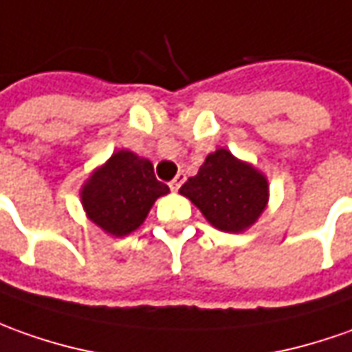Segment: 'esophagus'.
Here are the masks:
<instances>
[{"instance_id":"esophagus-1","label":"esophagus","mask_w":352,"mask_h":352,"mask_svg":"<svg viewBox=\"0 0 352 352\" xmlns=\"http://www.w3.org/2000/svg\"><path fill=\"white\" fill-rule=\"evenodd\" d=\"M185 179H186L185 173H177L175 179H173V181L169 183V186H171V190H179V188H181V185L185 183Z\"/></svg>"}]
</instances>
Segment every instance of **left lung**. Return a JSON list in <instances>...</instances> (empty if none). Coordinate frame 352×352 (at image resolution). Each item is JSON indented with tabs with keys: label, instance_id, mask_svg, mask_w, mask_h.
Listing matches in <instances>:
<instances>
[{
	"label": "left lung",
	"instance_id": "obj_1",
	"mask_svg": "<svg viewBox=\"0 0 352 352\" xmlns=\"http://www.w3.org/2000/svg\"><path fill=\"white\" fill-rule=\"evenodd\" d=\"M179 192L190 198L212 226L231 233L252 226L267 202L264 175L223 148L210 154Z\"/></svg>",
	"mask_w": 352,
	"mask_h": 352
}]
</instances>
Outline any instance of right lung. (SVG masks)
Instances as JSON below:
<instances>
[{
  "label": "right lung",
  "mask_w": 352,
  "mask_h": 352,
  "mask_svg": "<svg viewBox=\"0 0 352 352\" xmlns=\"http://www.w3.org/2000/svg\"><path fill=\"white\" fill-rule=\"evenodd\" d=\"M169 186L157 181L154 166L129 150H121L98 169L82 188L88 217L111 235H129L144 221L157 196Z\"/></svg>",
  "instance_id": "1"
}]
</instances>
